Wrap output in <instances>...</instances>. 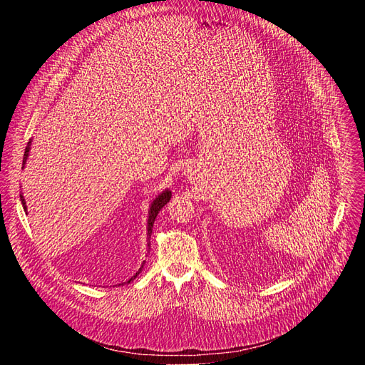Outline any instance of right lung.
<instances>
[{"mask_svg":"<svg viewBox=\"0 0 365 365\" xmlns=\"http://www.w3.org/2000/svg\"><path fill=\"white\" fill-rule=\"evenodd\" d=\"M31 145V140L27 143V147H26V151H24V158H23V169H24V165H26V162H27V159H29V153H30V147ZM170 197H172V192L169 190V189H165L160 195H158L155 196V199L151 202V205H150V210H148V220H147V245L150 247V238H151V231H153V224H154V220H155V217H158V214L160 212V210L162 207L170 200ZM20 200H21V205H23V207H24V212L27 214V205H26V199H24V196L20 193ZM143 266H144V263L141 264V267L138 269V272L128 280V282H125V283H131L138 274H140V272H141V269H143ZM121 284H124V283H121Z\"/></svg>","mask_w":365,"mask_h":365,"instance_id":"add662e5","label":"right lung"}]
</instances>
